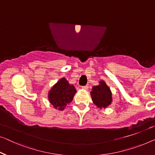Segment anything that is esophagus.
Wrapping results in <instances>:
<instances>
[{
	"label": "esophagus",
	"mask_w": 155,
	"mask_h": 155,
	"mask_svg": "<svg viewBox=\"0 0 155 155\" xmlns=\"http://www.w3.org/2000/svg\"><path fill=\"white\" fill-rule=\"evenodd\" d=\"M82 89H84V90H87L88 89V85H84V86H83L82 87Z\"/></svg>",
	"instance_id": "34e87169"
}]
</instances>
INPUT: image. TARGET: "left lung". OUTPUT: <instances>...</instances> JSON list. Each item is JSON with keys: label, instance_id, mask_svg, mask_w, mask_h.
<instances>
[{"label": "left lung", "instance_id": "left-lung-1", "mask_svg": "<svg viewBox=\"0 0 155 155\" xmlns=\"http://www.w3.org/2000/svg\"><path fill=\"white\" fill-rule=\"evenodd\" d=\"M91 95L93 103L100 108H107L111 104V92L104 81H101L100 85L92 87Z\"/></svg>", "mask_w": 155, "mask_h": 155}]
</instances>
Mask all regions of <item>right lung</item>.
Returning <instances> with one entry per match:
<instances>
[{
    "mask_svg": "<svg viewBox=\"0 0 155 155\" xmlns=\"http://www.w3.org/2000/svg\"><path fill=\"white\" fill-rule=\"evenodd\" d=\"M77 91L73 85H70L65 78L60 79L48 93V100L55 108L63 110L73 100Z\"/></svg>",
    "mask_w": 155,
    "mask_h": 155,
    "instance_id": "add662e5",
    "label": "right lung"
}]
</instances>
